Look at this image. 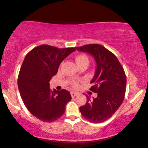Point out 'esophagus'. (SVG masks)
Masks as SVG:
<instances>
[{"label":"esophagus","mask_w":148,"mask_h":148,"mask_svg":"<svg viewBox=\"0 0 148 148\" xmlns=\"http://www.w3.org/2000/svg\"><path fill=\"white\" fill-rule=\"evenodd\" d=\"M70 94H71L72 97H76L77 95H78V93L75 92H71V93H70Z\"/></svg>","instance_id":"1"}]
</instances>
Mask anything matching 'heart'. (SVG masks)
<instances>
[{"label":"heart","instance_id":"obj_1","mask_svg":"<svg viewBox=\"0 0 148 148\" xmlns=\"http://www.w3.org/2000/svg\"><path fill=\"white\" fill-rule=\"evenodd\" d=\"M75 60H76L77 64H79L81 63H86L88 64L89 63L88 58L87 57L86 55H84V54H81V55H78V56H76V58H75ZM73 84L74 86H76L77 82H74L73 83Z\"/></svg>","mask_w":148,"mask_h":148}]
</instances>
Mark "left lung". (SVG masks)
<instances>
[{"instance_id": "8db88e82", "label": "left lung", "mask_w": 148, "mask_h": 148, "mask_svg": "<svg viewBox=\"0 0 148 148\" xmlns=\"http://www.w3.org/2000/svg\"><path fill=\"white\" fill-rule=\"evenodd\" d=\"M76 49L90 54L96 62L95 73L90 81L93 86L90 90L97 93V97L91 99L86 95L87 101L80 107V111L91 123L103 122L115 113L123 101L126 89L124 70L116 56L101 45H85Z\"/></svg>"}]
</instances>
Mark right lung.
<instances>
[{"label": "right lung", "instance_id": "1", "mask_svg": "<svg viewBox=\"0 0 148 148\" xmlns=\"http://www.w3.org/2000/svg\"><path fill=\"white\" fill-rule=\"evenodd\" d=\"M74 51L76 47L58 49L41 45L25 58L18 74V90L28 111L41 121L58 119L72 99L66 90H51L49 82L57 74L62 62Z\"/></svg>", "mask_w": 148, "mask_h": 148}]
</instances>
